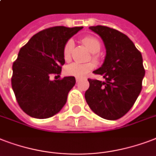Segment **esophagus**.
Wrapping results in <instances>:
<instances>
[{"label": "esophagus", "mask_w": 156, "mask_h": 156, "mask_svg": "<svg viewBox=\"0 0 156 156\" xmlns=\"http://www.w3.org/2000/svg\"><path fill=\"white\" fill-rule=\"evenodd\" d=\"M75 79H76V82H77V83H78L79 81H81V79H82V78H76Z\"/></svg>", "instance_id": "esophagus-1"}]
</instances>
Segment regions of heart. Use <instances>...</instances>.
Returning a JSON list of instances; mask_svg holds the SVG:
<instances>
[{"mask_svg":"<svg viewBox=\"0 0 156 156\" xmlns=\"http://www.w3.org/2000/svg\"><path fill=\"white\" fill-rule=\"evenodd\" d=\"M82 41L91 53H94L92 58L95 60H98L99 58L96 53H98L101 49V43L99 41V39L94 36H86L85 37H83ZM73 45L74 43L73 40L69 39L66 41V43L63 47V58L66 62L69 61L71 59ZM95 66L96 65L93 62L84 63V64L72 63L65 68V73L69 76L81 78V77H84L87 75L90 71L93 69Z\"/></svg>","mask_w":156,"mask_h":156,"instance_id":"heart-1","label":"heart"}]
</instances>
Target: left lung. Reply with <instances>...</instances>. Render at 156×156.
<instances>
[{"label": "left lung", "instance_id": "8db88e82", "mask_svg": "<svg viewBox=\"0 0 156 156\" xmlns=\"http://www.w3.org/2000/svg\"><path fill=\"white\" fill-rule=\"evenodd\" d=\"M104 41L106 56L95 74L105 82L88 78L90 86L85 92L89 107L100 117L116 120L133 106L142 88L145 69L141 52L128 36L105 26H91Z\"/></svg>", "mask_w": 156, "mask_h": 156}]
</instances>
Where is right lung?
Segmentation results:
<instances>
[{"label": "right lung", "mask_w": 156, "mask_h": 156, "mask_svg": "<svg viewBox=\"0 0 156 156\" xmlns=\"http://www.w3.org/2000/svg\"><path fill=\"white\" fill-rule=\"evenodd\" d=\"M83 27L55 26L36 33L21 47L13 63L11 86L23 112L36 119H47L62 109L69 91L75 85L73 76L51 81L65 65L63 47Z\"/></svg>", "instance_id": "1"}]
</instances>
